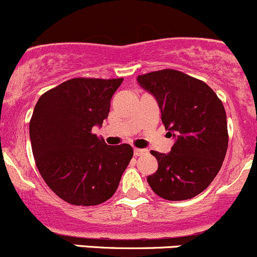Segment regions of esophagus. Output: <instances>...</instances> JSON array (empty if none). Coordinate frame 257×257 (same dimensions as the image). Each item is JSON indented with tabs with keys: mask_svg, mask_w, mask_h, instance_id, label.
I'll return each instance as SVG.
<instances>
[{
	"mask_svg": "<svg viewBox=\"0 0 257 257\" xmlns=\"http://www.w3.org/2000/svg\"><path fill=\"white\" fill-rule=\"evenodd\" d=\"M148 151L146 148H134V155L135 156H142V155H146Z\"/></svg>",
	"mask_w": 257,
	"mask_h": 257,
	"instance_id": "1",
	"label": "esophagus"
}]
</instances>
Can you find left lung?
<instances>
[{"label": "left lung", "mask_w": 257, "mask_h": 257, "mask_svg": "<svg viewBox=\"0 0 257 257\" xmlns=\"http://www.w3.org/2000/svg\"><path fill=\"white\" fill-rule=\"evenodd\" d=\"M137 83L155 96L167 136L174 139L171 152L151 151L158 169L148 184L163 199H190L213 182L225 158L223 102L207 84L173 69L139 75Z\"/></svg>", "instance_id": "left-lung-1"}]
</instances>
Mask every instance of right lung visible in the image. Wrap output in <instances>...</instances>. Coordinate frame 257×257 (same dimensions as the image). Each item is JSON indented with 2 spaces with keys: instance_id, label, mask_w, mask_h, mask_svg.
Returning a JSON list of instances; mask_svg holds the SVG:
<instances>
[{
  "instance_id": "add662e5",
  "label": "right lung",
  "mask_w": 257,
  "mask_h": 257,
  "mask_svg": "<svg viewBox=\"0 0 257 257\" xmlns=\"http://www.w3.org/2000/svg\"><path fill=\"white\" fill-rule=\"evenodd\" d=\"M123 79L75 78L39 97L30 122L37 168L59 198L97 205L113 195L131 161L130 145L107 146L91 132L101 127Z\"/></svg>"
}]
</instances>
